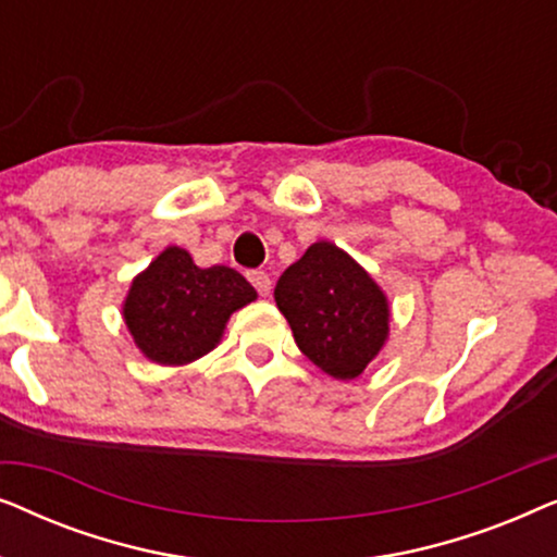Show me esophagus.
<instances>
[{
	"instance_id": "esophagus-1",
	"label": "esophagus",
	"mask_w": 557,
	"mask_h": 557,
	"mask_svg": "<svg viewBox=\"0 0 557 557\" xmlns=\"http://www.w3.org/2000/svg\"><path fill=\"white\" fill-rule=\"evenodd\" d=\"M248 281L256 286V292L261 296H269L271 294V276L265 271H250L248 273Z\"/></svg>"
}]
</instances>
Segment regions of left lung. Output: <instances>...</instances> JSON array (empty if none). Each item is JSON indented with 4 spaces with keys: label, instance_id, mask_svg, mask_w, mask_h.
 Here are the masks:
<instances>
[{
    "label": "left lung",
    "instance_id": "8db88e82",
    "mask_svg": "<svg viewBox=\"0 0 557 557\" xmlns=\"http://www.w3.org/2000/svg\"><path fill=\"white\" fill-rule=\"evenodd\" d=\"M296 345L317 368L352 380L387 337V301L368 271L332 243H314L276 284Z\"/></svg>",
    "mask_w": 557,
    "mask_h": 557
}]
</instances>
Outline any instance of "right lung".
<instances>
[{
    "instance_id": "add662e5",
    "label": "right lung",
    "mask_w": 557,
    "mask_h": 557,
    "mask_svg": "<svg viewBox=\"0 0 557 557\" xmlns=\"http://www.w3.org/2000/svg\"><path fill=\"white\" fill-rule=\"evenodd\" d=\"M253 299L256 288L235 269H197L187 250L166 248L134 278L124 319L149 360L185 364L210 352L227 317Z\"/></svg>"
}]
</instances>
